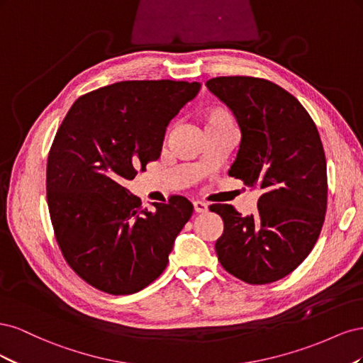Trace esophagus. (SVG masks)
Here are the masks:
<instances>
[{
    "instance_id": "1",
    "label": "esophagus",
    "mask_w": 363,
    "mask_h": 363,
    "mask_svg": "<svg viewBox=\"0 0 363 363\" xmlns=\"http://www.w3.org/2000/svg\"><path fill=\"white\" fill-rule=\"evenodd\" d=\"M194 211L196 213H204L207 211V206L201 201H194Z\"/></svg>"
}]
</instances>
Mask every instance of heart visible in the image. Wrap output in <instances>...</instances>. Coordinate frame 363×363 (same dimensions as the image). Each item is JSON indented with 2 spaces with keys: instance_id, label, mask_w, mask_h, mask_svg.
Listing matches in <instances>:
<instances>
[{
  "instance_id": "obj_1",
  "label": "heart",
  "mask_w": 363,
  "mask_h": 363,
  "mask_svg": "<svg viewBox=\"0 0 363 363\" xmlns=\"http://www.w3.org/2000/svg\"><path fill=\"white\" fill-rule=\"evenodd\" d=\"M199 119L206 131L213 130H236V119L228 108L223 106L206 107L199 113Z\"/></svg>"
}]
</instances>
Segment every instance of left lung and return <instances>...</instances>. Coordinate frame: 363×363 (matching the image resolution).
<instances>
[{
	"label": "left lung",
	"instance_id": "obj_1",
	"mask_svg": "<svg viewBox=\"0 0 363 363\" xmlns=\"http://www.w3.org/2000/svg\"><path fill=\"white\" fill-rule=\"evenodd\" d=\"M206 86L235 113L240 145L230 177L260 191L257 212L212 204L224 221L215 250L223 268L250 284L291 274L320 238L327 208V164L320 133L296 98L279 84L247 75Z\"/></svg>",
	"mask_w": 363,
	"mask_h": 363
}]
</instances>
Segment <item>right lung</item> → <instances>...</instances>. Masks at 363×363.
<instances>
[{"label": "right lung", "instance_id": "obj_1", "mask_svg": "<svg viewBox=\"0 0 363 363\" xmlns=\"http://www.w3.org/2000/svg\"><path fill=\"white\" fill-rule=\"evenodd\" d=\"M200 83L130 80L82 95L59 127L47 162L54 236L71 269L95 289L128 295L168 265L194 206L180 195L142 207L124 183L157 160L169 121Z\"/></svg>", "mask_w": 363, "mask_h": 363}]
</instances>
